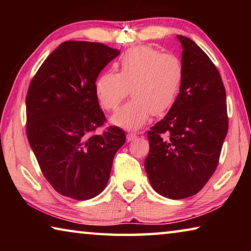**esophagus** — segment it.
Here are the masks:
<instances>
[{
	"mask_svg": "<svg viewBox=\"0 0 251 251\" xmlns=\"http://www.w3.org/2000/svg\"><path fill=\"white\" fill-rule=\"evenodd\" d=\"M136 138H137V135L134 134V133H128V134H127V136H126L127 142H131V141H134V139H136Z\"/></svg>",
	"mask_w": 251,
	"mask_h": 251,
	"instance_id": "34e87169",
	"label": "esophagus"
}]
</instances>
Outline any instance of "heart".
I'll use <instances>...</instances> for the list:
<instances>
[{"label": "heart", "instance_id": "obj_1", "mask_svg": "<svg viewBox=\"0 0 251 251\" xmlns=\"http://www.w3.org/2000/svg\"><path fill=\"white\" fill-rule=\"evenodd\" d=\"M118 73L105 71L97 76L94 92L101 107L113 110L128 93L129 101L110 118L114 125L136 129L146 124L151 114L160 115L175 103L182 80V65L173 54L139 45L122 55Z\"/></svg>", "mask_w": 251, "mask_h": 251}]
</instances>
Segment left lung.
<instances>
[{
    "instance_id": "obj_1",
    "label": "left lung",
    "mask_w": 251,
    "mask_h": 251,
    "mask_svg": "<svg viewBox=\"0 0 251 251\" xmlns=\"http://www.w3.org/2000/svg\"><path fill=\"white\" fill-rule=\"evenodd\" d=\"M177 39L182 48L179 94L147 133L145 159L152 189L171 199L193 196L207 184L228 131L226 91L218 70L194 41Z\"/></svg>"
}]
</instances>
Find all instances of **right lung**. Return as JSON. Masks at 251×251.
Returning a JSON list of instances; mask_svg holds the SVG:
<instances>
[{
	"instance_id": "right-lung-1",
	"label": "right lung",
	"mask_w": 251,
	"mask_h": 251,
	"mask_svg": "<svg viewBox=\"0 0 251 251\" xmlns=\"http://www.w3.org/2000/svg\"><path fill=\"white\" fill-rule=\"evenodd\" d=\"M120 53L101 43L64 42L29 84V146L44 177L63 196L87 201L103 192L114 156L126 141L125 131L116 126L94 134L105 122L95 96V79Z\"/></svg>"
}]
</instances>
